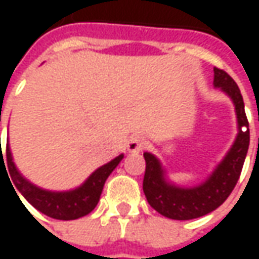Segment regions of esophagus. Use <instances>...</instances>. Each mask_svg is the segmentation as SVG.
Masks as SVG:
<instances>
[{
  "instance_id": "obj_1",
  "label": "esophagus",
  "mask_w": 259,
  "mask_h": 259,
  "mask_svg": "<svg viewBox=\"0 0 259 259\" xmlns=\"http://www.w3.org/2000/svg\"><path fill=\"white\" fill-rule=\"evenodd\" d=\"M145 144L147 143H145L144 137H141V135H133L128 140V143H126V148L131 153H140V151H143L145 148Z\"/></svg>"
}]
</instances>
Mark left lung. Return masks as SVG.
<instances>
[{
	"label": "left lung",
	"mask_w": 259,
	"mask_h": 259,
	"mask_svg": "<svg viewBox=\"0 0 259 259\" xmlns=\"http://www.w3.org/2000/svg\"><path fill=\"white\" fill-rule=\"evenodd\" d=\"M213 86L219 88L234 102L238 135L224 160L202 183L179 186L170 182L160 160L144 153L145 174L143 190L150 206L160 214L174 221H189L213 212L232 193L242 171L249 147V124L245 115L242 95L235 80L225 70L213 69Z\"/></svg>",
	"instance_id": "left-lung-1"
}]
</instances>
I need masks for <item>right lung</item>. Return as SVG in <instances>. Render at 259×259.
I'll list each match as a JSON object with an SVG mask.
<instances>
[{"mask_svg":"<svg viewBox=\"0 0 259 259\" xmlns=\"http://www.w3.org/2000/svg\"><path fill=\"white\" fill-rule=\"evenodd\" d=\"M122 158H124V154H119L118 157H115L114 160H111L109 163L101 165L76 189L66 190V192H52V190H46V189H41V187L33 184L18 171V168L14 164V160H13L10 144L7 141L8 174L14 183L11 186L23 194L25 200L31 206H34L37 210L47 214L49 218L59 219V221H73V219H79L82 216L91 213L99 202L106 179L116 168V165L121 163ZM1 161H4L3 151H1L0 163Z\"/></svg>","mask_w":259,"mask_h":259,"instance_id":"add662e5","label":"right lung"}]
</instances>
